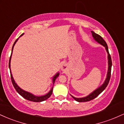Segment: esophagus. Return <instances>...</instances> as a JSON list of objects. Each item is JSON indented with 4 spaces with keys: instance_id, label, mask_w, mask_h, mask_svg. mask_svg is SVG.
Here are the masks:
<instances>
[{
    "instance_id": "34e87169",
    "label": "esophagus",
    "mask_w": 124,
    "mask_h": 124,
    "mask_svg": "<svg viewBox=\"0 0 124 124\" xmlns=\"http://www.w3.org/2000/svg\"><path fill=\"white\" fill-rule=\"evenodd\" d=\"M67 65H66L65 63L62 64V66H61V70L63 71H65L67 69Z\"/></svg>"
}]
</instances>
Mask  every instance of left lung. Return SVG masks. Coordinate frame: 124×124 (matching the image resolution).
I'll return each instance as SVG.
<instances>
[{
  "label": "left lung",
  "mask_w": 124,
  "mask_h": 124,
  "mask_svg": "<svg viewBox=\"0 0 124 124\" xmlns=\"http://www.w3.org/2000/svg\"><path fill=\"white\" fill-rule=\"evenodd\" d=\"M92 33V35H93L94 39L96 40L97 42H99V44H100L101 45H102L103 46H104L106 48V49L107 52L108 54V72H107V78L105 82H104V83L101 85L100 87H99L98 89L95 90L93 92H92V93H90L89 96L85 97L83 98H76L75 97L72 96L71 95V96L75 100L77 101L78 102H86V101H89L93 100L94 99L97 97L106 88V87L107 86L108 84L109 83V79L111 78V66H112V61H111V58L110 55H109V52H108V48L107 44L106 42V41L103 39V38L99 35L95 33L94 31H91Z\"/></svg>",
  "instance_id": "left-lung-1"
}]
</instances>
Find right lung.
I'll use <instances>...</instances> for the list:
<instances>
[{
  "label": "right lung",
  "mask_w": 124,
  "mask_h": 124,
  "mask_svg": "<svg viewBox=\"0 0 124 124\" xmlns=\"http://www.w3.org/2000/svg\"><path fill=\"white\" fill-rule=\"evenodd\" d=\"M23 34H22L20 35V37L22 36V35ZM18 39V38H17V39L15 41V43H14L13 45L12 50V54H11L10 57L9 63H8V67H9L10 72L11 80H12V82L13 85L14 87H15L16 90L17 92V93L19 94L20 95H21V96H22L23 97H24L25 99L27 100L31 101H33V102H41V101H44V100H46L48 99V98H49V97L51 96V94H52V90H53V87H52V89H51V90L49 91V92H48V93L44 95V96H34V95H33L32 94L29 93V92H25V91L23 90V89H21V88L17 86V84L15 83V80H14L13 78L12 72H11V70H10V60H11V57H12V52H13V50L14 46H15V44L16 43V42L17 41ZM59 73H56V75H55V76L53 77V78H52V81H53L54 85V83H55V80H56V78H58V76H59Z\"/></svg>",
  "instance_id": "obj_1"
}]
</instances>
